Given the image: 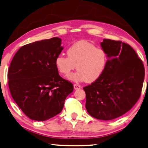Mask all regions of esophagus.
I'll return each instance as SVG.
<instances>
[{
  "label": "esophagus",
  "mask_w": 148,
  "mask_h": 148,
  "mask_svg": "<svg viewBox=\"0 0 148 148\" xmlns=\"http://www.w3.org/2000/svg\"><path fill=\"white\" fill-rule=\"evenodd\" d=\"M74 88L75 90H78L81 88V86L78 85V84H74Z\"/></svg>",
  "instance_id": "esophagus-1"
}]
</instances>
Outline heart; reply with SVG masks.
<instances>
[{"instance_id":"b5f03b06","label":"heart","mask_w":148,"mask_h":148,"mask_svg":"<svg viewBox=\"0 0 148 148\" xmlns=\"http://www.w3.org/2000/svg\"><path fill=\"white\" fill-rule=\"evenodd\" d=\"M67 57L59 55L55 60V65L59 73L67 76L76 68V73L68 77L72 81H86L92 83L103 73L107 64V54L101 47H96L87 41L74 43L66 50Z\"/></svg>"}]
</instances>
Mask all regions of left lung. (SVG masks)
<instances>
[{"mask_svg": "<svg viewBox=\"0 0 148 148\" xmlns=\"http://www.w3.org/2000/svg\"><path fill=\"white\" fill-rule=\"evenodd\" d=\"M108 57L99 78L84 87L86 108L97 119H114L128 112L141 95L145 71L142 60L130 45L104 39L101 43Z\"/></svg>", "mask_w": 148, "mask_h": 148, "instance_id": "1", "label": "left lung"}]
</instances>
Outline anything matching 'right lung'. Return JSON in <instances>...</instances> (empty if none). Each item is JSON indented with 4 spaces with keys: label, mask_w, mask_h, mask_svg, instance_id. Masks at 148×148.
Wrapping results in <instances>:
<instances>
[{
    "label": "right lung",
    "mask_w": 148,
    "mask_h": 148,
    "mask_svg": "<svg viewBox=\"0 0 148 148\" xmlns=\"http://www.w3.org/2000/svg\"><path fill=\"white\" fill-rule=\"evenodd\" d=\"M62 40L29 43L14 54L8 72L10 93L21 110L32 120L43 121L62 112L73 84L63 79L55 60L63 47Z\"/></svg>",
    "instance_id": "add662e5"
}]
</instances>
